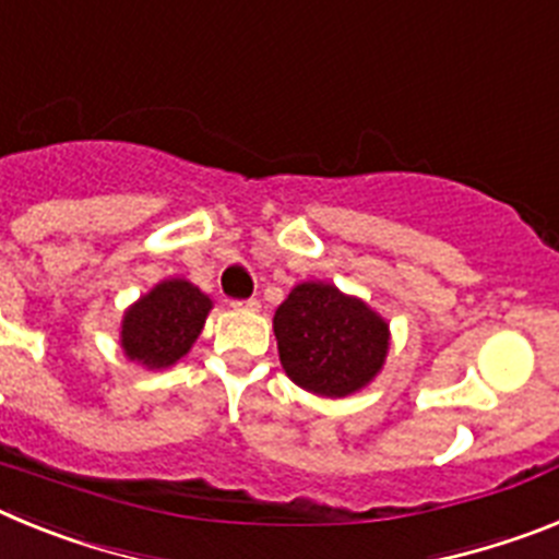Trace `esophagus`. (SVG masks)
Returning <instances> with one entry per match:
<instances>
[{
  "label": "esophagus",
  "instance_id": "obj_1",
  "mask_svg": "<svg viewBox=\"0 0 559 559\" xmlns=\"http://www.w3.org/2000/svg\"><path fill=\"white\" fill-rule=\"evenodd\" d=\"M231 308H237V310H257V308H260V302H257V299H235V302H231Z\"/></svg>",
  "mask_w": 559,
  "mask_h": 559
}]
</instances>
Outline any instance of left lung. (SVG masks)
Listing matches in <instances>:
<instances>
[{
  "mask_svg": "<svg viewBox=\"0 0 559 559\" xmlns=\"http://www.w3.org/2000/svg\"><path fill=\"white\" fill-rule=\"evenodd\" d=\"M280 360L296 386L347 397L383 367L389 324L335 285H296L274 313Z\"/></svg>",
  "mask_w": 559,
  "mask_h": 559,
  "instance_id": "1",
  "label": "left lung"
}]
</instances>
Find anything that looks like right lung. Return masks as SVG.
I'll return each mask as SVG.
<instances>
[{"mask_svg":"<svg viewBox=\"0 0 559 559\" xmlns=\"http://www.w3.org/2000/svg\"><path fill=\"white\" fill-rule=\"evenodd\" d=\"M210 296L185 280H167L133 305L122 322V349L145 367H170L199 338L210 313Z\"/></svg>","mask_w":559,"mask_h":559,"instance_id":"1","label":"right lung"}]
</instances>
